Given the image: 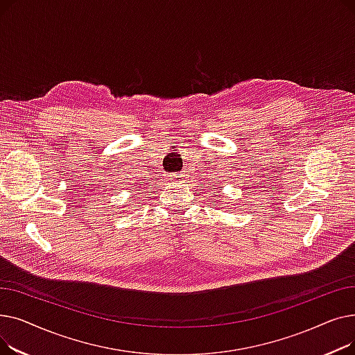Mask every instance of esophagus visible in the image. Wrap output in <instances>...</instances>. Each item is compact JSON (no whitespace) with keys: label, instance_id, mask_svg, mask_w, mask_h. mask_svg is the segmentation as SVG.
<instances>
[{"label":"esophagus","instance_id":"esophagus-1","mask_svg":"<svg viewBox=\"0 0 355 355\" xmlns=\"http://www.w3.org/2000/svg\"><path fill=\"white\" fill-rule=\"evenodd\" d=\"M185 180H187V175H185L184 173L174 174V175L171 177V181L175 182V184H182V182H185Z\"/></svg>","mask_w":355,"mask_h":355}]
</instances>
